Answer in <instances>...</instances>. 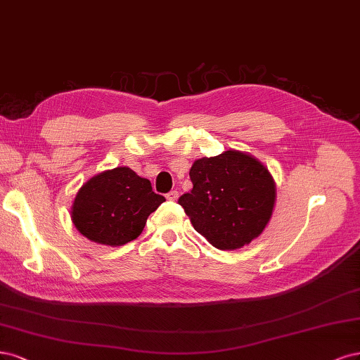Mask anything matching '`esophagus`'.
Here are the masks:
<instances>
[{
    "label": "esophagus",
    "mask_w": 360,
    "mask_h": 360,
    "mask_svg": "<svg viewBox=\"0 0 360 360\" xmlns=\"http://www.w3.org/2000/svg\"><path fill=\"white\" fill-rule=\"evenodd\" d=\"M167 199L169 200H172V202H175V200H178V197H179V193L176 191V190H173V191H170V193H167Z\"/></svg>",
    "instance_id": "34e87169"
}]
</instances>
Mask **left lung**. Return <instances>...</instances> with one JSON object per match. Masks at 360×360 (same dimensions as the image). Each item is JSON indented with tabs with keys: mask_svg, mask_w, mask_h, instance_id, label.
<instances>
[{
	"mask_svg": "<svg viewBox=\"0 0 360 360\" xmlns=\"http://www.w3.org/2000/svg\"><path fill=\"white\" fill-rule=\"evenodd\" d=\"M193 190L178 203L195 231L218 250H238L256 239L269 223L276 188L259 160L224 150L195 160L190 169Z\"/></svg>",
	"mask_w": 360,
	"mask_h": 360,
	"instance_id": "1",
	"label": "left lung"
}]
</instances>
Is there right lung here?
Instances as JSON below:
<instances>
[{"mask_svg":"<svg viewBox=\"0 0 360 360\" xmlns=\"http://www.w3.org/2000/svg\"><path fill=\"white\" fill-rule=\"evenodd\" d=\"M166 199L130 167L101 172L76 194L72 219L92 242L118 247L142 233L148 217Z\"/></svg>","mask_w":360,"mask_h":360,"instance_id":"add662e5","label":"right lung"}]
</instances>
